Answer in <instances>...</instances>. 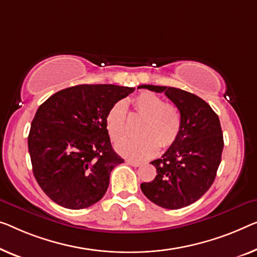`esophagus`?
Here are the masks:
<instances>
[{
	"label": "esophagus",
	"instance_id": "1",
	"mask_svg": "<svg viewBox=\"0 0 257 257\" xmlns=\"http://www.w3.org/2000/svg\"><path fill=\"white\" fill-rule=\"evenodd\" d=\"M127 163L129 164V165H132V166H134V167H139V166L142 165L141 163L135 162V160H127Z\"/></svg>",
	"mask_w": 257,
	"mask_h": 257
}]
</instances>
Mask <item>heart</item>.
I'll return each instance as SVG.
<instances>
[{
  "mask_svg": "<svg viewBox=\"0 0 257 257\" xmlns=\"http://www.w3.org/2000/svg\"><path fill=\"white\" fill-rule=\"evenodd\" d=\"M132 105L134 114L143 117L139 127L141 136L118 143L116 150L121 156L132 160L149 159L158 152L159 147L167 149L177 142L182 128L181 112L177 106L149 91L137 94ZM106 128L114 142L127 136L128 115L124 101L120 100L110 107Z\"/></svg>",
  "mask_w": 257,
  "mask_h": 257,
  "instance_id": "1",
  "label": "heart"
}]
</instances>
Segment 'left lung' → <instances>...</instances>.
<instances>
[{
	"label": "left lung",
	"mask_w": 257,
	"mask_h": 257,
	"mask_svg": "<svg viewBox=\"0 0 257 257\" xmlns=\"http://www.w3.org/2000/svg\"><path fill=\"white\" fill-rule=\"evenodd\" d=\"M140 87L164 92L182 116L177 142L162 158L151 162L157 175L151 182L142 183L141 189L162 208H185L200 200L216 178L224 148L219 117L209 104L190 92L170 86Z\"/></svg>",
	"instance_id": "left-lung-1"
}]
</instances>
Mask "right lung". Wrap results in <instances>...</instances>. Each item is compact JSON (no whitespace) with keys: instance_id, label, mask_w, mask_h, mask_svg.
<instances>
[{"instance_id":"add662e5","label":"right lung","mask_w":257,"mask_h":257,"mask_svg":"<svg viewBox=\"0 0 257 257\" xmlns=\"http://www.w3.org/2000/svg\"><path fill=\"white\" fill-rule=\"evenodd\" d=\"M135 91L112 84L61 90L38 108L28 139L33 174L57 204L79 210L100 201L114 167L124 160L106 128L110 107Z\"/></svg>"}]
</instances>
